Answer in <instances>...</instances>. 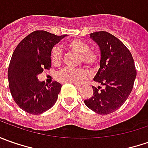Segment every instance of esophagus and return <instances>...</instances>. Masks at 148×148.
<instances>
[{"label": "esophagus", "instance_id": "obj_1", "mask_svg": "<svg viewBox=\"0 0 148 148\" xmlns=\"http://www.w3.org/2000/svg\"><path fill=\"white\" fill-rule=\"evenodd\" d=\"M76 87H77L78 90H82V89L84 87V85H83V84H76Z\"/></svg>", "mask_w": 148, "mask_h": 148}]
</instances>
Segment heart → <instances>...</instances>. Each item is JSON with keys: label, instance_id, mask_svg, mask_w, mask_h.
I'll return each mask as SVG.
<instances>
[{"label": "heart", "instance_id": "obj_1", "mask_svg": "<svg viewBox=\"0 0 148 148\" xmlns=\"http://www.w3.org/2000/svg\"><path fill=\"white\" fill-rule=\"evenodd\" d=\"M66 48L79 54V62L90 68H95L98 65V55L94 51L90 50V47L86 43L79 39H74L66 43ZM50 59L52 64L54 66H59L62 63V54L59 48H53L50 54ZM88 75L87 70L83 67H65L58 72L57 79L62 82L80 83L88 77Z\"/></svg>", "mask_w": 148, "mask_h": 148}]
</instances>
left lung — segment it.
<instances>
[{"instance_id":"1","label":"left lung","mask_w":148,"mask_h":148,"mask_svg":"<svg viewBox=\"0 0 148 148\" xmlns=\"http://www.w3.org/2000/svg\"><path fill=\"white\" fill-rule=\"evenodd\" d=\"M90 37L100 50L99 71L94 81L103 86H92L93 95L85 105L99 114H109L119 109L128 99L137 76L134 58L123 43L105 31L91 33Z\"/></svg>"}]
</instances>
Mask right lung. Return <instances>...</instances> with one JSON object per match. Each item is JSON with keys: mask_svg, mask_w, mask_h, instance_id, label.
Masks as SVG:
<instances>
[{"mask_svg": "<svg viewBox=\"0 0 148 148\" xmlns=\"http://www.w3.org/2000/svg\"><path fill=\"white\" fill-rule=\"evenodd\" d=\"M66 36L36 30L14 49L8 68L9 87L15 103L29 114H43L58 99L62 85L58 82L45 85L38 81V75L51 67V51Z\"/></svg>", "mask_w": 148, "mask_h": 148, "instance_id": "right-lung-1", "label": "right lung"}]
</instances>
